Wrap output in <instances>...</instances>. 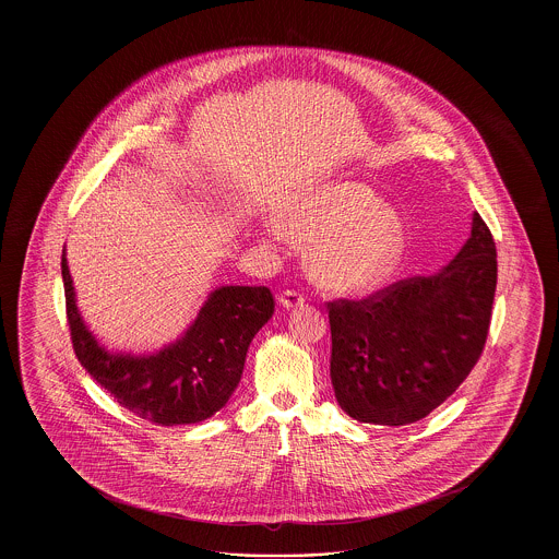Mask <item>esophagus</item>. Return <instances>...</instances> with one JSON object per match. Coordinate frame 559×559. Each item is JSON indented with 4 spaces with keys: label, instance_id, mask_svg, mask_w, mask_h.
Returning <instances> with one entry per match:
<instances>
[{
    "label": "esophagus",
    "instance_id": "34e87169",
    "mask_svg": "<svg viewBox=\"0 0 559 559\" xmlns=\"http://www.w3.org/2000/svg\"><path fill=\"white\" fill-rule=\"evenodd\" d=\"M304 295L297 292H285L278 295V304L283 306V308H287V310H295V308H301L304 306Z\"/></svg>",
    "mask_w": 559,
    "mask_h": 559
}]
</instances>
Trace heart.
<instances>
[{
    "instance_id": "1",
    "label": "heart",
    "mask_w": 559,
    "mask_h": 559,
    "mask_svg": "<svg viewBox=\"0 0 559 559\" xmlns=\"http://www.w3.org/2000/svg\"><path fill=\"white\" fill-rule=\"evenodd\" d=\"M281 228L308 249V272L322 289L374 292L399 270L408 235L400 213L360 182L304 188L278 215Z\"/></svg>"
}]
</instances>
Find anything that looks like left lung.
I'll return each instance as SVG.
<instances>
[{
  "instance_id": "left-lung-1",
  "label": "left lung",
  "mask_w": 559,
  "mask_h": 559,
  "mask_svg": "<svg viewBox=\"0 0 559 559\" xmlns=\"http://www.w3.org/2000/svg\"><path fill=\"white\" fill-rule=\"evenodd\" d=\"M497 249L479 217L454 260L362 301L329 304L331 383L347 415L372 426L427 417L465 381L486 344Z\"/></svg>"
}]
</instances>
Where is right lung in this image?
Returning <instances> with one entry per match:
<instances>
[{"instance_id":"add662e5","label":"right lung","mask_w":559,"mask_h":559,"mask_svg":"<svg viewBox=\"0 0 559 559\" xmlns=\"http://www.w3.org/2000/svg\"><path fill=\"white\" fill-rule=\"evenodd\" d=\"M67 319L81 367L140 419L187 426L210 419L239 385L255 333L274 314L267 287L226 285L210 293L194 322L153 354L110 352L83 322L62 249Z\"/></svg>"}]
</instances>
